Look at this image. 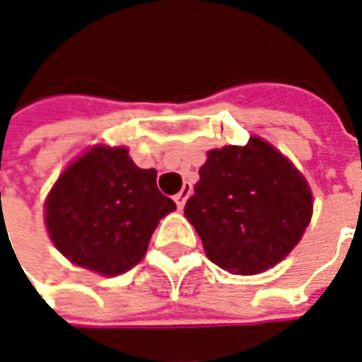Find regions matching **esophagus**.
<instances>
[{
	"mask_svg": "<svg viewBox=\"0 0 362 362\" xmlns=\"http://www.w3.org/2000/svg\"><path fill=\"white\" fill-rule=\"evenodd\" d=\"M190 192H192V186L190 184H184V188H182L176 196H174V202H176V206L178 208H184V204H186V200H188V196H190Z\"/></svg>",
	"mask_w": 362,
	"mask_h": 362,
	"instance_id": "1",
	"label": "esophagus"
}]
</instances>
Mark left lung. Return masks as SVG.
<instances>
[{
  "label": "left lung",
  "mask_w": 362,
  "mask_h": 362,
  "mask_svg": "<svg viewBox=\"0 0 362 362\" xmlns=\"http://www.w3.org/2000/svg\"><path fill=\"white\" fill-rule=\"evenodd\" d=\"M313 196L281 152L262 139L210 150L184 214L208 259L232 274L269 269L309 226Z\"/></svg>",
  "instance_id": "left-lung-1"
}]
</instances>
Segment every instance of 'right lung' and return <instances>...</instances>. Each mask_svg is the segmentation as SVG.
Listing matches in <instances>:
<instances>
[{
    "mask_svg": "<svg viewBox=\"0 0 362 362\" xmlns=\"http://www.w3.org/2000/svg\"><path fill=\"white\" fill-rule=\"evenodd\" d=\"M176 210L156 186L154 168H139L127 148L97 146L59 176L45 202V223L73 264L119 275L146 253L158 220Z\"/></svg>",
    "mask_w": 362,
    "mask_h": 362,
    "instance_id": "obj_1",
    "label": "right lung"
}]
</instances>
